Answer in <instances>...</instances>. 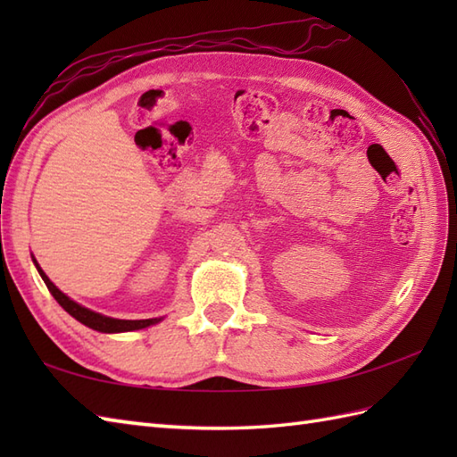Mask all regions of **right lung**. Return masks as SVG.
Wrapping results in <instances>:
<instances>
[{"mask_svg":"<svg viewBox=\"0 0 457 457\" xmlns=\"http://www.w3.org/2000/svg\"><path fill=\"white\" fill-rule=\"evenodd\" d=\"M37 265V261H35ZM37 270L38 275L43 277L46 288L51 290V295L54 296V300L58 304H61L68 314H71L72 318L79 320V322H82L84 326H88L92 329H98V332H105V334H112V332H131V329H141V328H147L151 324H157L159 320L157 318H151V320H118V318H108V316H102L98 312H92V310L80 306L79 303H74V300L68 298L64 293H61L53 283L51 278H48L43 269L37 265Z\"/></svg>","mask_w":457,"mask_h":457,"instance_id":"1","label":"right lung"}]
</instances>
